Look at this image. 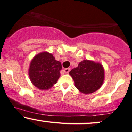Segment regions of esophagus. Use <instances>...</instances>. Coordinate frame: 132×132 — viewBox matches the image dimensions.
<instances>
[{
	"label": "esophagus",
	"mask_w": 132,
	"mask_h": 132,
	"mask_svg": "<svg viewBox=\"0 0 132 132\" xmlns=\"http://www.w3.org/2000/svg\"><path fill=\"white\" fill-rule=\"evenodd\" d=\"M64 70L65 73H68L70 72V68H67V69H65L64 70Z\"/></svg>",
	"instance_id": "34e87169"
}]
</instances>
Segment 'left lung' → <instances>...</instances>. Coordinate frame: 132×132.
<instances>
[{
	"instance_id": "left-lung-1",
	"label": "left lung",
	"mask_w": 132,
	"mask_h": 132,
	"mask_svg": "<svg viewBox=\"0 0 132 132\" xmlns=\"http://www.w3.org/2000/svg\"><path fill=\"white\" fill-rule=\"evenodd\" d=\"M69 74L73 80L75 87L85 94L98 90L104 80L103 65L93 60H83Z\"/></svg>"
}]
</instances>
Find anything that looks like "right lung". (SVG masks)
I'll return each instance as SVG.
<instances>
[{
    "mask_svg": "<svg viewBox=\"0 0 132 132\" xmlns=\"http://www.w3.org/2000/svg\"><path fill=\"white\" fill-rule=\"evenodd\" d=\"M61 70L60 62L46 51L33 57L29 65L28 75L34 86L41 90H47L57 82Z\"/></svg>",
    "mask_w": 132,
    "mask_h": 132,
    "instance_id": "add662e5",
    "label": "right lung"
}]
</instances>
